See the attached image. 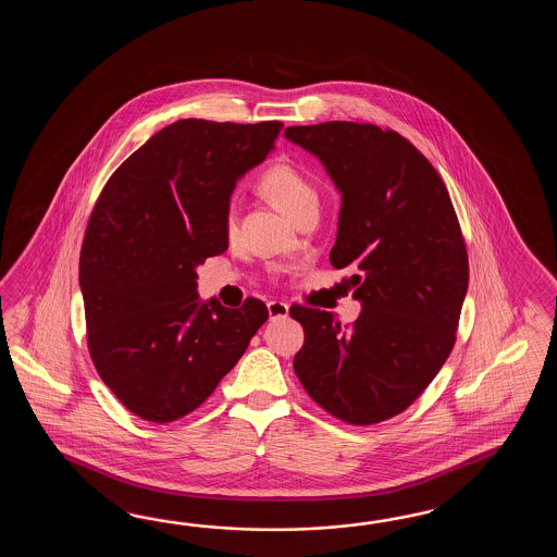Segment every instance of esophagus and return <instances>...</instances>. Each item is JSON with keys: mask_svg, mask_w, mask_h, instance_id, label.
<instances>
[{"mask_svg": "<svg viewBox=\"0 0 557 557\" xmlns=\"http://www.w3.org/2000/svg\"><path fill=\"white\" fill-rule=\"evenodd\" d=\"M267 307H269L271 320L286 319L288 317V305L283 302V300H271Z\"/></svg>", "mask_w": 557, "mask_h": 557, "instance_id": "obj_1", "label": "esophagus"}]
</instances>
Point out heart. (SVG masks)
Wrapping results in <instances>:
<instances>
[{"label": "heart", "mask_w": 557, "mask_h": 557, "mask_svg": "<svg viewBox=\"0 0 557 557\" xmlns=\"http://www.w3.org/2000/svg\"><path fill=\"white\" fill-rule=\"evenodd\" d=\"M261 189L278 202L286 213L293 214L296 221L305 214L319 211L320 193L317 183L293 163L281 161L269 166L262 173ZM225 231L226 235H235L237 231L235 205L226 209Z\"/></svg>", "instance_id": "b5f03b06"}]
</instances>
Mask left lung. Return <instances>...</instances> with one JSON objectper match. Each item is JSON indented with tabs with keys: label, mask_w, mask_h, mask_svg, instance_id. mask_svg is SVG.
<instances>
[{
	"label": "left lung",
	"mask_w": 557,
	"mask_h": 557,
	"mask_svg": "<svg viewBox=\"0 0 557 557\" xmlns=\"http://www.w3.org/2000/svg\"><path fill=\"white\" fill-rule=\"evenodd\" d=\"M343 195L334 269H350L362 312L290 307L305 329L296 376L314 403L352 426L400 414L450 356L468 290V252L448 189L396 131L329 121L286 127Z\"/></svg>",
	"instance_id": "8db88e82"
}]
</instances>
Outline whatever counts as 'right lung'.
Listing matches in <instances>:
<instances>
[{
	"instance_id": "add662e5",
	"label": "right lung",
	"mask_w": 557,
	"mask_h": 557,
	"mask_svg": "<svg viewBox=\"0 0 557 557\" xmlns=\"http://www.w3.org/2000/svg\"><path fill=\"white\" fill-rule=\"evenodd\" d=\"M281 121L181 119L107 181L79 257L87 346L129 412L166 424L199 408L269 319L259 298L197 295V267L228 249L238 178L274 149Z\"/></svg>"
}]
</instances>
